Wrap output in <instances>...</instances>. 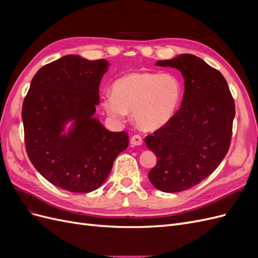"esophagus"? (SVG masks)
I'll use <instances>...</instances> for the list:
<instances>
[{
    "instance_id": "esophagus-1",
    "label": "esophagus",
    "mask_w": 258,
    "mask_h": 258,
    "mask_svg": "<svg viewBox=\"0 0 258 258\" xmlns=\"http://www.w3.org/2000/svg\"><path fill=\"white\" fill-rule=\"evenodd\" d=\"M130 142H131L132 145H138L139 146V145H142L143 139H142V137L140 136V135H135V136L131 137Z\"/></svg>"
}]
</instances>
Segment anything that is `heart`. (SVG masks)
Returning <instances> with one entry per match:
<instances>
[{
    "mask_svg": "<svg viewBox=\"0 0 258 258\" xmlns=\"http://www.w3.org/2000/svg\"><path fill=\"white\" fill-rule=\"evenodd\" d=\"M113 95L103 97L102 106L115 119L132 111L136 123L144 130L162 127L172 117L182 97V86L175 76L157 73H131L117 80Z\"/></svg>",
    "mask_w": 258,
    "mask_h": 258,
    "instance_id": "obj_1",
    "label": "heart"
}]
</instances>
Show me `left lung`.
<instances>
[{
    "label": "left lung",
    "mask_w": 258,
    "mask_h": 258,
    "mask_svg": "<svg viewBox=\"0 0 258 258\" xmlns=\"http://www.w3.org/2000/svg\"><path fill=\"white\" fill-rule=\"evenodd\" d=\"M156 66L181 71L185 92L178 111L145 138L157 156L148 178L161 191H183L212 174L227 154L235 100L222 73L194 54L159 60Z\"/></svg>",
    "instance_id": "left-lung-1"
}]
</instances>
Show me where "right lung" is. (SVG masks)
Masks as SVG:
<instances>
[{"label":"right lung","mask_w":258,"mask_h":258,"mask_svg":"<svg viewBox=\"0 0 258 258\" xmlns=\"http://www.w3.org/2000/svg\"><path fill=\"white\" fill-rule=\"evenodd\" d=\"M104 59L62 57L42 67L22 104L28 157L47 181L72 192H89L103 184L116 156L129 145L126 131L112 132L97 118ZM75 122L68 135L64 123Z\"/></svg>","instance_id":"right-lung-1"}]
</instances>
